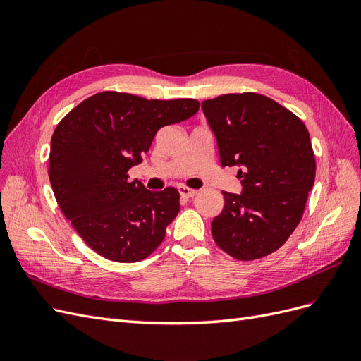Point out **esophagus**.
I'll use <instances>...</instances> for the list:
<instances>
[{"mask_svg": "<svg viewBox=\"0 0 361 361\" xmlns=\"http://www.w3.org/2000/svg\"><path fill=\"white\" fill-rule=\"evenodd\" d=\"M179 194L182 195V197H185V199H190V197H194V195L197 194V191L192 190V188L185 187V185H180V187H179Z\"/></svg>", "mask_w": 361, "mask_h": 361, "instance_id": "obj_1", "label": "esophagus"}]
</instances>
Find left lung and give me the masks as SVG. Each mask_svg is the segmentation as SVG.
<instances>
[{"instance_id":"8db88e82","label":"left lung","mask_w":361,"mask_h":361,"mask_svg":"<svg viewBox=\"0 0 361 361\" xmlns=\"http://www.w3.org/2000/svg\"><path fill=\"white\" fill-rule=\"evenodd\" d=\"M223 167H241L243 194L223 191L216 245L238 260L274 253L300 224L316 161L300 117L265 94L228 93L202 102Z\"/></svg>"}]
</instances>
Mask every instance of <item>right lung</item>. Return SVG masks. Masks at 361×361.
<instances>
[{
	"label": "right lung",
	"instance_id": "obj_1",
	"mask_svg": "<svg viewBox=\"0 0 361 361\" xmlns=\"http://www.w3.org/2000/svg\"><path fill=\"white\" fill-rule=\"evenodd\" d=\"M195 99H145L101 92L64 116L51 138L48 174L64 216L105 259L133 264L150 256L179 212V191L130 182L158 129L199 110Z\"/></svg>",
	"mask_w": 361,
	"mask_h": 361
}]
</instances>
